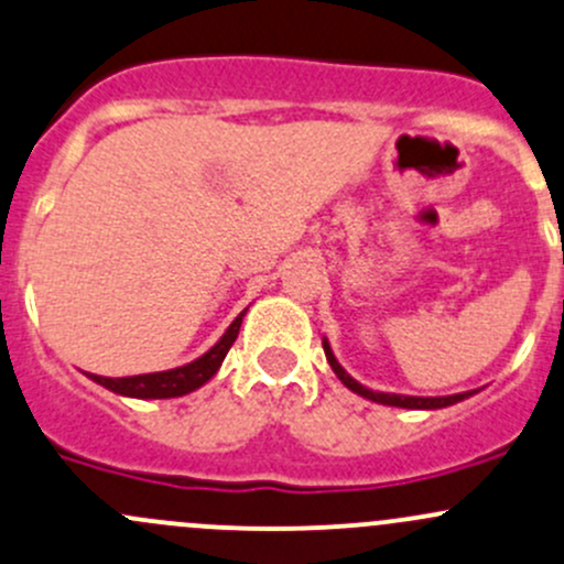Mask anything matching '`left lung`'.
I'll use <instances>...</instances> for the list:
<instances>
[{
  "mask_svg": "<svg viewBox=\"0 0 564 564\" xmlns=\"http://www.w3.org/2000/svg\"><path fill=\"white\" fill-rule=\"evenodd\" d=\"M322 346H324V354H327V361H329L332 372H335V376L340 378L343 387H348V389L354 391V394L365 397V400L378 402V405L408 408V411H437V408L456 405V402H462V400H467V397L476 394V389H473V391H459V394H446V397H413V394H394V391H372V389L361 387L357 378H351L346 370H343V365H340V361H337L335 354H332V346H329L327 337H322Z\"/></svg>",
  "mask_w": 564,
  "mask_h": 564,
  "instance_id": "8db88e82",
  "label": "left lung"
}]
</instances>
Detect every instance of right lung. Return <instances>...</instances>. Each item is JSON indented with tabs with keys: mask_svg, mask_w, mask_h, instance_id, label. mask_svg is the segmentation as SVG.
<instances>
[{
	"mask_svg": "<svg viewBox=\"0 0 564 564\" xmlns=\"http://www.w3.org/2000/svg\"><path fill=\"white\" fill-rule=\"evenodd\" d=\"M246 311L229 324L227 332H224L221 340H218L216 346L207 348L203 357L188 361V365L173 367V370L142 372V376H127V378H108V376H94V372H88V378H91L94 383H99V387L110 389L112 394L134 397V400H170V397H183L188 394V391H197L218 372L224 357H227V351L237 340V332H240Z\"/></svg>",
	"mask_w": 564,
	"mask_h": 564,
	"instance_id": "obj_1",
	"label": "right lung"
}]
</instances>
